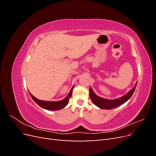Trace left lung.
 Returning <instances> with one entry per match:
<instances>
[{"label": "left lung", "instance_id": "left-lung-1", "mask_svg": "<svg viewBox=\"0 0 156 156\" xmlns=\"http://www.w3.org/2000/svg\"><path fill=\"white\" fill-rule=\"evenodd\" d=\"M136 84H137V82L136 83L135 86L132 88L128 93L126 94L125 96L113 100H107V99H104L98 96L96 94L93 92L92 88L90 87V88L89 92L90 98L92 101L98 107L103 108V109H111V108H114L120 106L121 105L124 104V103H126L127 100H129L135 91Z\"/></svg>", "mask_w": 156, "mask_h": 156}]
</instances>
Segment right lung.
Listing matches in <instances>:
<instances>
[{
    "label": "right lung",
    "mask_w": 156,
    "mask_h": 156,
    "mask_svg": "<svg viewBox=\"0 0 156 156\" xmlns=\"http://www.w3.org/2000/svg\"><path fill=\"white\" fill-rule=\"evenodd\" d=\"M73 87L72 88V89H71V90L66 98H64V100L58 101H47L40 100L38 99L35 98L34 96H32L30 92L29 93L31 98L33 99V100H34L37 104L39 106H40L41 107L49 111H57V110L62 109V108H63L68 104L69 98H71V96H72Z\"/></svg>",
    "instance_id": "add662e5"
}]
</instances>
